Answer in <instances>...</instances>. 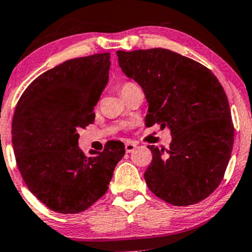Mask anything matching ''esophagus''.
Wrapping results in <instances>:
<instances>
[{
  "mask_svg": "<svg viewBox=\"0 0 252 252\" xmlns=\"http://www.w3.org/2000/svg\"><path fill=\"white\" fill-rule=\"evenodd\" d=\"M136 147H137V144L134 143V142H131V141H129V142L126 143V153L134 152Z\"/></svg>",
  "mask_w": 252,
  "mask_h": 252,
  "instance_id": "obj_1",
  "label": "esophagus"
}]
</instances>
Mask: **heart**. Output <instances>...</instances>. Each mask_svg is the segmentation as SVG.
Instances as JSON below:
<instances>
[{"label":"heart","instance_id":"heart-1","mask_svg":"<svg viewBox=\"0 0 252 252\" xmlns=\"http://www.w3.org/2000/svg\"><path fill=\"white\" fill-rule=\"evenodd\" d=\"M135 84L134 83H126V84H123L122 85V88H121V94H126V92H128L129 90H131L132 88H135Z\"/></svg>","mask_w":252,"mask_h":252}]
</instances>
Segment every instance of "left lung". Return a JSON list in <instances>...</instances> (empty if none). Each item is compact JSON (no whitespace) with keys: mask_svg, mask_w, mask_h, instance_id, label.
<instances>
[{"mask_svg":"<svg viewBox=\"0 0 252 252\" xmlns=\"http://www.w3.org/2000/svg\"><path fill=\"white\" fill-rule=\"evenodd\" d=\"M117 57L146 94L147 126H168L172 134L168 149L148 146V189L175 206L204 200L224 178L235 138L221 84L200 63L164 48L117 51Z\"/></svg>","mask_w":252,"mask_h":252,"instance_id":"obj_1","label":"left lung"}]
</instances>
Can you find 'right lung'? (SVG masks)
Returning <instances> with one entry per match:
<instances>
[{
  "instance_id": "obj_1",
  "label": "right lung",
  "mask_w": 252,
  "mask_h": 252,
  "mask_svg": "<svg viewBox=\"0 0 252 252\" xmlns=\"http://www.w3.org/2000/svg\"><path fill=\"white\" fill-rule=\"evenodd\" d=\"M110 53L76 58L46 71L25 90L13 117L17 167L34 195L63 215L88 210L109 189L124 144L109 141L88 158L78 130L94 121L109 80Z\"/></svg>"
}]
</instances>
